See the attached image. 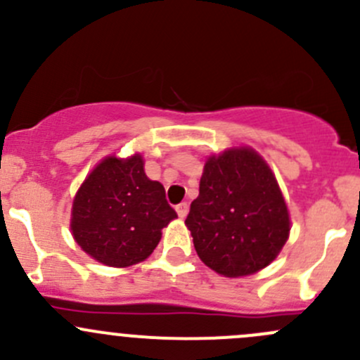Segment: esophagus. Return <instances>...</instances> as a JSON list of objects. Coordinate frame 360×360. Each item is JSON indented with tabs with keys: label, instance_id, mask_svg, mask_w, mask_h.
<instances>
[{
	"label": "esophagus",
	"instance_id": "esophagus-1",
	"mask_svg": "<svg viewBox=\"0 0 360 360\" xmlns=\"http://www.w3.org/2000/svg\"><path fill=\"white\" fill-rule=\"evenodd\" d=\"M176 210H177V216H179L181 219H184V217L188 216V212H190V205H188L186 202H183L176 207Z\"/></svg>",
	"mask_w": 360,
	"mask_h": 360
}]
</instances>
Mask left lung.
I'll return each instance as SVG.
<instances>
[{"mask_svg": "<svg viewBox=\"0 0 360 360\" xmlns=\"http://www.w3.org/2000/svg\"><path fill=\"white\" fill-rule=\"evenodd\" d=\"M186 226L198 257L224 277L268 266L289 238L288 205L274 172L252 148L207 158Z\"/></svg>", "mask_w": 360, "mask_h": 360, "instance_id": "obj_1", "label": "left lung"}]
</instances>
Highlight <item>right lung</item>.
I'll return each mask as SVG.
<instances>
[{
	"mask_svg": "<svg viewBox=\"0 0 360 360\" xmlns=\"http://www.w3.org/2000/svg\"><path fill=\"white\" fill-rule=\"evenodd\" d=\"M177 214L158 181L144 174L139 153L106 157L79 186L71 210L76 244L106 266L125 268L146 259L162 228Z\"/></svg>",
	"mask_w": 360,
	"mask_h": 360,
	"instance_id": "1",
	"label": "right lung"
}]
</instances>
